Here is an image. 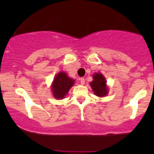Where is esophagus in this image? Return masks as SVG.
<instances>
[{"mask_svg": "<svg viewBox=\"0 0 154 154\" xmlns=\"http://www.w3.org/2000/svg\"><path fill=\"white\" fill-rule=\"evenodd\" d=\"M80 82L82 85H84L85 84V79L82 77V78L80 79Z\"/></svg>", "mask_w": 154, "mask_h": 154, "instance_id": "obj_1", "label": "esophagus"}]
</instances>
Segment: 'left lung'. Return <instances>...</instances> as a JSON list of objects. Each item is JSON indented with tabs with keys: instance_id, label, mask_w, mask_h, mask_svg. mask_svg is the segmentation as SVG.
I'll list each match as a JSON object with an SVG mask.
<instances>
[{
	"instance_id": "8db88e82",
	"label": "left lung",
	"mask_w": 154,
	"mask_h": 154,
	"mask_svg": "<svg viewBox=\"0 0 154 154\" xmlns=\"http://www.w3.org/2000/svg\"><path fill=\"white\" fill-rule=\"evenodd\" d=\"M93 80L90 83L94 94L98 97H104L108 94V88L104 76L100 73H95L92 76Z\"/></svg>"
}]
</instances>
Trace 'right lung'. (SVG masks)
<instances>
[{"mask_svg": "<svg viewBox=\"0 0 154 154\" xmlns=\"http://www.w3.org/2000/svg\"><path fill=\"white\" fill-rule=\"evenodd\" d=\"M74 84V80L70 78L66 72L58 73L51 86L53 95L57 99H63Z\"/></svg>", "mask_w": 154, "mask_h": 154, "instance_id": "right-lung-1", "label": "right lung"}]
</instances>
